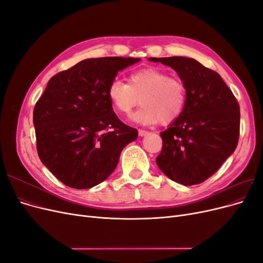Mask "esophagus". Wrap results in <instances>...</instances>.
<instances>
[{
	"instance_id": "esophagus-1",
	"label": "esophagus",
	"mask_w": 263,
	"mask_h": 263,
	"mask_svg": "<svg viewBox=\"0 0 263 263\" xmlns=\"http://www.w3.org/2000/svg\"><path fill=\"white\" fill-rule=\"evenodd\" d=\"M138 134H139V136L140 137H144V136H147V135L149 134L147 130H144V129H139L138 130Z\"/></svg>"
}]
</instances>
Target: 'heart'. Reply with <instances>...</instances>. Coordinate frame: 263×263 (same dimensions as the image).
Wrapping results in <instances>:
<instances>
[{
    "mask_svg": "<svg viewBox=\"0 0 263 263\" xmlns=\"http://www.w3.org/2000/svg\"><path fill=\"white\" fill-rule=\"evenodd\" d=\"M106 94L112 106L122 114H128L140 99L142 107L132 119L142 125L174 122L184 110L187 98L182 80L155 67L134 71L127 78V83L113 79Z\"/></svg>",
    "mask_w": 263,
    "mask_h": 263,
    "instance_id": "heart-1",
    "label": "heart"
}]
</instances>
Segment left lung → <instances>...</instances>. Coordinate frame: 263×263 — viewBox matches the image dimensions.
Instances as JSON below:
<instances>
[{"label": "left lung", "instance_id": "obj_1", "mask_svg": "<svg viewBox=\"0 0 263 263\" xmlns=\"http://www.w3.org/2000/svg\"><path fill=\"white\" fill-rule=\"evenodd\" d=\"M177 71L186 86L183 113L160 133L156 159L166 177L183 185L200 184L235 151L239 139V104L215 71L192 58H148Z\"/></svg>", "mask_w": 263, "mask_h": 263}]
</instances>
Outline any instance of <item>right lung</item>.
Returning <instances> with one entry per match:
<instances>
[{"mask_svg":"<svg viewBox=\"0 0 263 263\" xmlns=\"http://www.w3.org/2000/svg\"><path fill=\"white\" fill-rule=\"evenodd\" d=\"M140 58L82 60L53 76L36 103L33 122L39 158L49 171L73 189H90L115 170L122 150L136 140L107 98L118 71Z\"/></svg>","mask_w":263,"mask_h":263,"instance_id":"1","label":"right lung"}]
</instances>
